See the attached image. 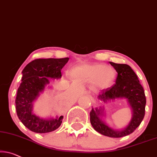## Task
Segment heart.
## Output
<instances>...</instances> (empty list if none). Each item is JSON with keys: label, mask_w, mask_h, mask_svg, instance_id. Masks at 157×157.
<instances>
[{"label": "heart", "mask_w": 157, "mask_h": 157, "mask_svg": "<svg viewBox=\"0 0 157 157\" xmlns=\"http://www.w3.org/2000/svg\"><path fill=\"white\" fill-rule=\"evenodd\" d=\"M74 74L86 81H92L94 87L103 88L108 86L114 78V72L103 65L81 66L74 70Z\"/></svg>", "instance_id": "heart-1"}]
</instances>
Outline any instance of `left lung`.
Listing matches in <instances>:
<instances>
[{
	"mask_svg": "<svg viewBox=\"0 0 157 157\" xmlns=\"http://www.w3.org/2000/svg\"><path fill=\"white\" fill-rule=\"evenodd\" d=\"M109 62L116 70L117 76L114 85L103 90L98 95V99L107 103L116 98H126L131 106L132 117L128 126L121 130L110 128L102 120L103 108H92L90 112V120L93 128L98 132L107 137L117 138L132 133L142 122L145 114L146 97L137 76L129 65Z\"/></svg>",
	"mask_w": 157,
	"mask_h": 157,
	"instance_id": "1",
	"label": "left lung"
}]
</instances>
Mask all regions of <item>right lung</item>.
Segmentation results:
<instances>
[{
    "mask_svg": "<svg viewBox=\"0 0 157 157\" xmlns=\"http://www.w3.org/2000/svg\"><path fill=\"white\" fill-rule=\"evenodd\" d=\"M69 58L37 59L29 62L22 74V82L17 89L15 106L17 117L29 130L47 133L59 128L63 117L41 118L33 113V103L49 83V79L62 78L61 70Z\"/></svg>",
    "mask_w": 157,
    "mask_h": 157,
    "instance_id": "add662e5",
    "label": "right lung"
}]
</instances>
